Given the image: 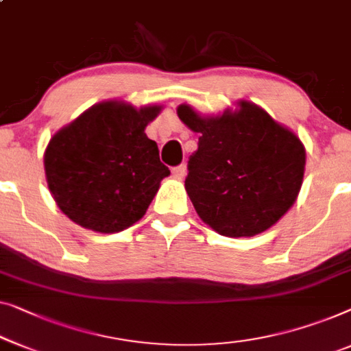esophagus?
Instances as JSON below:
<instances>
[{"label":"esophagus","instance_id":"esophagus-1","mask_svg":"<svg viewBox=\"0 0 351 351\" xmlns=\"http://www.w3.org/2000/svg\"><path fill=\"white\" fill-rule=\"evenodd\" d=\"M185 174H186V167H185L184 165L172 167V176H174L176 179L182 180V179H184V177H185Z\"/></svg>","mask_w":351,"mask_h":351}]
</instances>
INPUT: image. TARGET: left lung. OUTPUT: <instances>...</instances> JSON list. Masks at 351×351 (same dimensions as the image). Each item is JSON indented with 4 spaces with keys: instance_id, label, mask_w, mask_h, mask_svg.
Instances as JSON below:
<instances>
[{
    "instance_id": "obj_1",
    "label": "left lung",
    "mask_w": 351,
    "mask_h": 351,
    "mask_svg": "<svg viewBox=\"0 0 351 351\" xmlns=\"http://www.w3.org/2000/svg\"><path fill=\"white\" fill-rule=\"evenodd\" d=\"M239 106L237 112L202 119L182 104L177 115L199 133L185 179L197 215L218 234L250 237L276 225L294 204L306 150L266 110L247 101Z\"/></svg>"
}]
</instances>
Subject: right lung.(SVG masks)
I'll list each match as a JSON object with an SVG mask.
<instances>
[{
    "mask_svg": "<svg viewBox=\"0 0 351 351\" xmlns=\"http://www.w3.org/2000/svg\"><path fill=\"white\" fill-rule=\"evenodd\" d=\"M160 106L99 103L50 139L45 177L55 202L77 225L119 232L144 217L169 169L144 133Z\"/></svg>",
    "mask_w": 351,
    "mask_h": 351,
    "instance_id": "right-lung-1",
    "label": "right lung"
}]
</instances>
